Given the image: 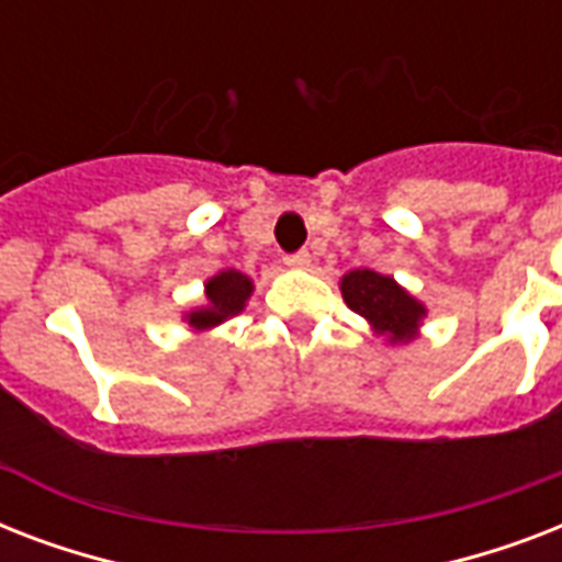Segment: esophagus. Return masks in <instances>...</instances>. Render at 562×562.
<instances>
[{
	"label": "esophagus",
	"mask_w": 562,
	"mask_h": 562,
	"mask_svg": "<svg viewBox=\"0 0 562 562\" xmlns=\"http://www.w3.org/2000/svg\"><path fill=\"white\" fill-rule=\"evenodd\" d=\"M308 262H312L308 250H297V254L285 256V265H289V268H308Z\"/></svg>",
	"instance_id": "34e87169"
}]
</instances>
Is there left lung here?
Wrapping results in <instances>:
<instances>
[{"label":"left lung","mask_w":562,"mask_h":562,"mask_svg":"<svg viewBox=\"0 0 562 562\" xmlns=\"http://www.w3.org/2000/svg\"><path fill=\"white\" fill-rule=\"evenodd\" d=\"M341 294L344 303L391 344H408L426 317V306L411 297L400 282L370 268L344 273Z\"/></svg>","instance_id":"1"}]
</instances>
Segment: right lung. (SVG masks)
<instances>
[{
	"instance_id": "add662e5",
	"label": "right lung",
	"mask_w": 562,
	"mask_h": 562,
	"mask_svg": "<svg viewBox=\"0 0 562 562\" xmlns=\"http://www.w3.org/2000/svg\"><path fill=\"white\" fill-rule=\"evenodd\" d=\"M203 289H206V306L194 308L187 315L194 333H203V329H212V326L236 317L245 308L247 297L254 294V280L227 268V271L215 273L212 280H206Z\"/></svg>"
}]
</instances>
